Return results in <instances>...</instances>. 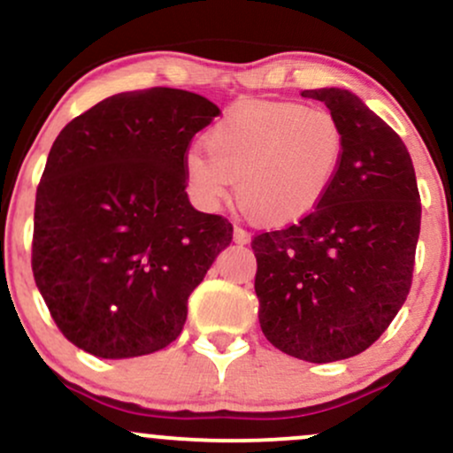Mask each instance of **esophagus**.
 <instances>
[{
  "label": "esophagus",
  "instance_id": "esophagus-1",
  "mask_svg": "<svg viewBox=\"0 0 453 453\" xmlns=\"http://www.w3.org/2000/svg\"><path fill=\"white\" fill-rule=\"evenodd\" d=\"M234 242L249 244L251 242V234H249L247 230H242V227H234Z\"/></svg>",
  "mask_w": 453,
  "mask_h": 453
}]
</instances>
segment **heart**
<instances>
[{"label":"heart","mask_w":453,"mask_h":453,"mask_svg":"<svg viewBox=\"0 0 453 453\" xmlns=\"http://www.w3.org/2000/svg\"><path fill=\"white\" fill-rule=\"evenodd\" d=\"M189 149L183 168L189 194L215 211L232 180L242 209L266 226L309 217L330 194L347 153V134L327 111L296 102L249 104L219 119Z\"/></svg>","instance_id":"b5f03b06"}]
</instances>
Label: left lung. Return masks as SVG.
Masks as SVG:
<instances>
[{"instance_id": "obj_1", "label": "left lung", "mask_w": 453, "mask_h": 453, "mask_svg": "<svg viewBox=\"0 0 453 453\" xmlns=\"http://www.w3.org/2000/svg\"><path fill=\"white\" fill-rule=\"evenodd\" d=\"M345 127L339 179L296 226L253 238L264 336L288 356L327 364L357 356L407 300L422 204L404 142L356 93L303 91Z\"/></svg>"}]
</instances>
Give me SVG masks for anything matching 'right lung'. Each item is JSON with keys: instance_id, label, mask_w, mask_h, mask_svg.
Listing matches in <instances>:
<instances>
[{"instance_id": "right-lung-1", "label": "right lung", "mask_w": 453, "mask_h": 453, "mask_svg": "<svg viewBox=\"0 0 453 453\" xmlns=\"http://www.w3.org/2000/svg\"><path fill=\"white\" fill-rule=\"evenodd\" d=\"M219 112L197 93L153 87L106 97L57 136L31 268L78 349L123 360L179 339L187 300L232 242V223L185 191L187 147Z\"/></svg>"}]
</instances>
